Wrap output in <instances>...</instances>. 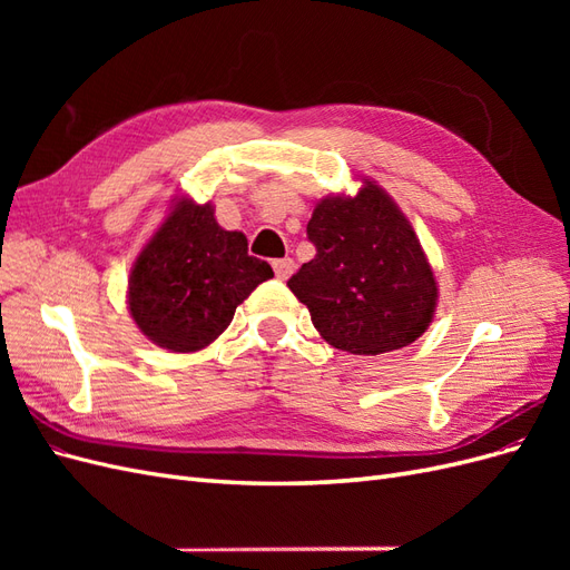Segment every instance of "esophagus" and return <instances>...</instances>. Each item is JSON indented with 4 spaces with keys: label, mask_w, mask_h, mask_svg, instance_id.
<instances>
[{
    "label": "esophagus",
    "mask_w": 570,
    "mask_h": 570,
    "mask_svg": "<svg viewBox=\"0 0 570 570\" xmlns=\"http://www.w3.org/2000/svg\"><path fill=\"white\" fill-rule=\"evenodd\" d=\"M273 271H275V278H278V281H287L289 275H292V271H295V262H292L289 256L275 258V262H273Z\"/></svg>",
    "instance_id": "obj_1"
}]
</instances>
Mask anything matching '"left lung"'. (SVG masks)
I'll return each mask as SVG.
<instances>
[{
    "instance_id": "obj_1",
    "label": "left lung",
    "mask_w": 570,
    "mask_h": 570,
    "mask_svg": "<svg viewBox=\"0 0 570 570\" xmlns=\"http://www.w3.org/2000/svg\"><path fill=\"white\" fill-rule=\"evenodd\" d=\"M316 256L287 287L316 331L352 354L402 350L433 321L438 285L416 233L385 189L366 180L356 197H327L306 226Z\"/></svg>"
}]
</instances>
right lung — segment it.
<instances>
[{
    "label": "right lung",
    "instance_id": "right-lung-1",
    "mask_svg": "<svg viewBox=\"0 0 570 570\" xmlns=\"http://www.w3.org/2000/svg\"><path fill=\"white\" fill-rule=\"evenodd\" d=\"M268 278L273 268L249 256L243 233L223 230L209 204L183 199L137 256L128 304L137 327L159 347L197 352Z\"/></svg>",
    "mask_w": 570,
    "mask_h": 570
}]
</instances>
